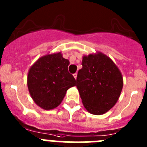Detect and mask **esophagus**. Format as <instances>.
Wrapping results in <instances>:
<instances>
[{
  "instance_id": "esophagus-1",
  "label": "esophagus",
  "mask_w": 147,
  "mask_h": 147,
  "mask_svg": "<svg viewBox=\"0 0 147 147\" xmlns=\"http://www.w3.org/2000/svg\"><path fill=\"white\" fill-rule=\"evenodd\" d=\"M73 76H74V77L75 79H76V77H77V74H76V73H75V74H73Z\"/></svg>"
}]
</instances>
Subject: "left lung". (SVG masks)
I'll return each instance as SVG.
<instances>
[{
    "instance_id": "1",
    "label": "left lung",
    "mask_w": 147,
    "mask_h": 147,
    "mask_svg": "<svg viewBox=\"0 0 147 147\" xmlns=\"http://www.w3.org/2000/svg\"><path fill=\"white\" fill-rule=\"evenodd\" d=\"M79 70L76 88L88 112L105 113L117 102L123 88L120 71L110 58L98 52L84 56Z\"/></svg>"
}]
</instances>
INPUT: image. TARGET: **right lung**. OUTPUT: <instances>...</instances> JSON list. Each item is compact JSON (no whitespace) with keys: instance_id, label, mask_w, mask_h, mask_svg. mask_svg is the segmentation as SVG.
<instances>
[{"instance_id":"right-lung-1","label":"right lung","mask_w":147,"mask_h":147,"mask_svg":"<svg viewBox=\"0 0 147 147\" xmlns=\"http://www.w3.org/2000/svg\"><path fill=\"white\" fill-rule=\"evenodd\" d=\"M69 61L61 53L40 57L31 67L27 84L30 95L39 107L51 110L62 102L66 91L76 85V80L68 71Z\"/></svg>"}]
</instances>
